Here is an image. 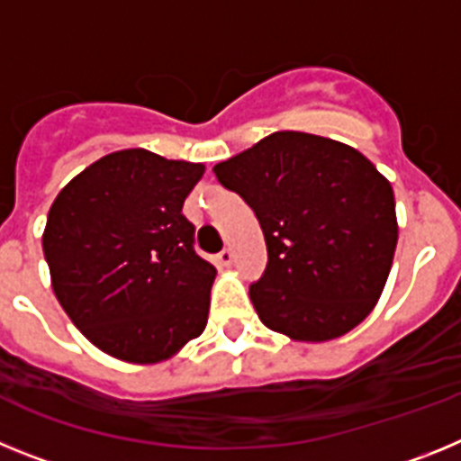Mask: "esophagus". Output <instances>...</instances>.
I'll return each instance as SVG.
<instances>
[{"instance_id":"34e87169","label":"esophagus","mask_w":461,"mask_h":461,"mask_svg":"<svg viewBox=\"0 0 461 461\" xmlns=\"http://www.w3.org/2000/svg\"><path fill=\"white\" fill-rule=\"evenodd\" d=\"M233 258H235V254L230 249H223V251H219V254H217V263H219V266H223V267L230 266V263H233Z\"/></svg>"}]
</instances>
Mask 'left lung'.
Listing matches in <instances>:
<instances>
[{"label": "left lung", "mask_w": 461, "mask_h": 461, "mask_svg": "<svg viewBox=\"0 0 461 461\" xmlns=\"http://www.w3.org/2000/svg\"><path fill=\"white\" fill-rule=\"evenodd\" d=\"M214 175L263 228L267 266L249 288L263 325L295 341H328L367 319L399 228L393 186L365 154L332 138L276 131Z\"/></svg>", "instance_id": "8db88e82"}]
</instances>
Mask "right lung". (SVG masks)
I'll use <instances>...</instances> for the list:
<instances>
[{"label": "right lung", "mask_w": 461, "mask_h": 461, "mask_svg": "<svg viewBox=\"0 0 461 461\" xmlns=\"http://www.w3.org/2000/svg\"><path fill=\"white\" fill-rule=\"evenodd\" d=\"M203 164L148 149L101 157L52 203L43 254L73 325L108 356L154 365L207 325L212 263L182 214Z\"/></svg>", "instance_id": "add662e5"}]
</instances>
